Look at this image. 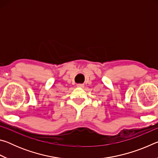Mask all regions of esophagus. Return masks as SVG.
<instances>
[{"mask_svg":"<svg viewBox=\"0 0 158 158\" xmlns=\"http://www.w3.org/2000/svg\"><path fill=\"white\" fill-rule=\"evenodd\" d=\"M77 86L78 88H84V85L82 84H78L77 85Z\"/></svg>","mask_w":158,"mask_h":158,"instance_id":"1","label":"esophagus"}]
</instances>
